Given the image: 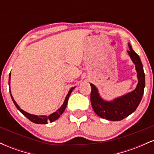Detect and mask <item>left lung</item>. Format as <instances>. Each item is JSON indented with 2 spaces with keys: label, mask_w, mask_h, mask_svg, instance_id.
Listing matches in <instances>:
<instances>
[{
  "label": "left lung",
  "mask_w": 154,
  "mask_h": 154,
  "mask_svg": "<svg viewBox=\"0 0 154 154\" xmlns=\"http://www.w3.org/2000/svg\"><path fill=\"white\" fill-rule=\"evenodd\" d=\"M130 50L129 56L135 63L138 79L135 89L130 93L108 101L100 97L98 89L93 84H91V101L95 113L100 117L109 121H120L132 114L140 103L145 88V73L143 66L139 56L133 51L130 43H128Z\"/></svg>",
  "instance_id": "obj_1"
}]
</instances>
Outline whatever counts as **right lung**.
<instances>
[{"label": "right lung", "mask_w": 154, "mask_h": 154, "mask_svg": "<svg viewBox=\"0 0 154 154\" xmlns=\"http://www.w3.org/2000/svg\"><path fill=\"white\" fill-rule=\"evenodd\" d=\"M10 80H11V73L9 74V79H8V85L9 86H10ZM75 88V87L72 88L71 89H70V91H69L68 94H67L66 98H65V100L64 101H63L62 106H61L60 107L57 111H55V112L53 113V114H50L49 116H38V115H34V114H29V113L26 112V111L22 110V109L19 106L18 104L17 103V102H16L15 100L14 99L13 96H12L11 95V90H10V95H11V97L12 100H13L14 103L16 107H17V109H18L21 113H22L23 115L26 116L28 119H29L31 122H32L36 123V124H41V125H45V124H48V122L50 121L51 122H52L55 121V120L59 119V116L63 114V111H64L65 109H66V107L67 106V102H68V99L69 98V95L72 93V91H73Z\"/></svg>", "instance_id": "right-lung-1"}]
</instances>
